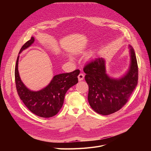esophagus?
I'll use <instances>...</instances> for the list:
<instances>
[{
  "label": "esophagus",
  "instance_id": "esophagus-1",
  "mask_svg": "<svg viewBox=\"0 0 151 151\" xmlns=\"http://www.w3.org/2000/svg\"><path fill=\"white\" fill-rule=\"evenodd\" d=\"M78 78L79 81H82V80H83V79L84 78V75L83 73H80V74H79Z\"/></svg>",
  "mask_w": 151,
  "mask_h": 151
}]
</instances>
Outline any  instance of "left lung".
Listing matches in <instances>:
<instances>
[{"label": "left lung", "mask_w": 151, "mask_h": 151, "mask_svg": "<svg viewBox=\"0 0 151 151\" xmlns=\"http://www.w3.org/2000/svg\"><path fill=\"white\" fill-rule=\"evenodd\" d=\"M129 48L130 65L127 72L120 78H113L106 74L105 60L102 58L92 59L83 68L89 86V104L100 114L109 115L121 109L137 86V58L133 47L129 45Z\"/></svg>", "instance_id": "8db88e82"}]
</instances>
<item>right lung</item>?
Instances as JSON below:
<instances>
[{
	"mask_svg": "<svg viewBox=\"0 0 151 151\" xmlns=\"http://www.w3.org/2000/svg\"><path fill=\"white\" fill-rule=\"evenodd\" d=\"M32 37L21 48L19 54L29 47L34 42ZM17 60L14 70L16 88L24 104L34 114L48 118L57 114L61 109L67 91L78 82V76L80 71L76 70L72 72L55 75L50 83L45 88L33 91L29 89L21 81L18 71V60Z\"/></svg>",
	"mask_w": 151,
	"mask_h": 151,
	"instance_id": "1",
	"label": "right lung"
}]
</instances>
